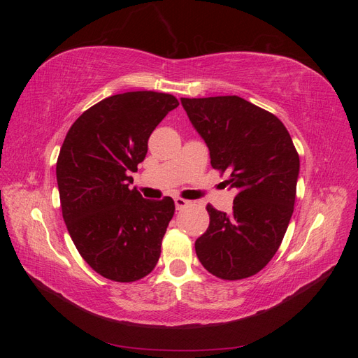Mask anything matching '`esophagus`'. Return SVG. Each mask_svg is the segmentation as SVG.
<instances>
[{
    "instance_id": "34e87169",
    "label": "esophagus",
    "mask_w": 358,
    "mask_h": 358,
    "mask_svg": "<svg viewBox=\"0 0 358 358\" xmlns=\"http://www.w3.org/2000/svg\"><path fill=\"white\" fill-rule=\"evenodd\" d=\"M175 204H176V209L180 210V209H185L187 206H189L191 201H189V200H185V199L178 197V199H175Z\"/></svg>"
}]
</instances>
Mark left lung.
Returning a JSON list of instances; mask_svg holds the SVG:
<instances>
[{"instance_id": "1", "label": "left lung", "mask_w": 358, "mask_h": 358, "mask_svg": "<svg viewBox=\"0 0 358 358\" xmlns=\"http://www.w3.org/2000/svg\"><path fill=\"white\" fill-rule=\"evenodd\" d=\"M237 194L225 213L208 204L209 229L196 241L203 267L227 280L249 278L273 258L294 210L299 154L279 119L237 95L180 99Z\"/></svg>"}]
</instances>
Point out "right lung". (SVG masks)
Returning a JSON list of instances; mask_svg holds the SVG:
<instances>
[{"instance_id": "1", "label": "right lung", "mask_w": 358, "mask_h": 358, "mask_svg": "<svg viewBox=\"0 0 358 358\" xmlns=\"http://www.w3.org/2000/svg\"><path fill=\"white\" fill-rule=\"evenodd\" d=\"M179 101L170 94L112 95L69 129L57 162L62 218L82 258L96 273L134 282L152 272L175 215L170 197L146 200L129 189L155 127Z\"/></svg>"}]
</instances>
